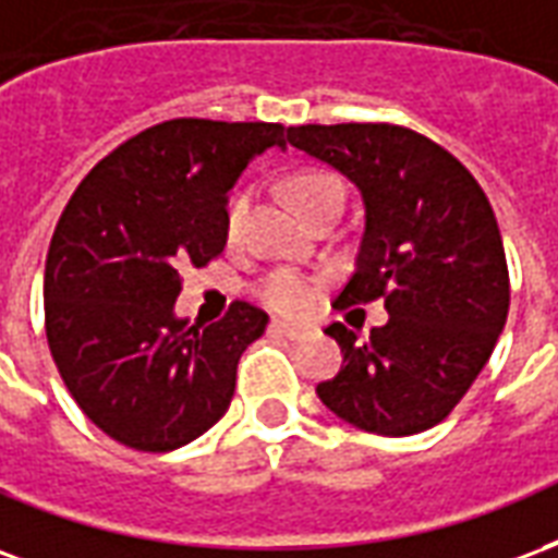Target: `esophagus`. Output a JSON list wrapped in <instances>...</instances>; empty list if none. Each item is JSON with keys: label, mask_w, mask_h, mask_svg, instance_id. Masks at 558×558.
<instances>
[{"label": "esophagus", "mask_w": 558, "mask_h": 558, "mask_svg": "<svg viewBox=\"0 0 558 558\" xmlns=\"http://www.w3.org/2000/svg\"><path fill=\"white\" fill-rule=\"evenodd\" d=\"M270 327L276 329V332H282V336H288V339H303L306 336V327H300V324H288V320H274Z\"/></svg>", "instance_id": "esophagus-1"}]
</instances>
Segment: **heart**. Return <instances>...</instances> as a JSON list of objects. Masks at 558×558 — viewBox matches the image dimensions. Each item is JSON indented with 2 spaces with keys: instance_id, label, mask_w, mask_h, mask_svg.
Segmentation results:
<instances>
[{
  "instance_id": "heart-1",
  "label": "heart",
  "mask_w": 558,
  "mask_h": 558,
  "mask_svg": "<svg viewBox=\"0 0 558 558\" xmlns=\"http://www.w3.org/2000/svg\"><path fill=\"white\" fill-rule=\"evenodd\" d=\"M284 193H288V202L296 207V214L306 219L320 205H327L332 198H341V186L336 178H329L324 172H300L284 184ZM246 207H250V193L231 195L229 207H226V231L229 234L240 229V222L246 217ZM264 300L279 312H300L312 300V284L300 274L279 270L264 282Z\"/></svg>"
}]
</instances>
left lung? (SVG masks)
Listing matches in <instances>:
<instances>
[{
  "label": "left lung",
  "mask_w": 558,
  "mask_h": 558,
  "mask_svg": "<svg viewBox=\"0 0 558 558\" xmlns=\"http://www.w3.org/2000/svg\"><path fill=\"white\" fill-rule=\"evenodd\" d=\"M288 142L344 174L363 198L356 270L336 308L384 300L389 320L356 339L341 324V372L318 398L353 428L408 437L466 396L508 315L494 207L449 150L396 124H303Z\"/></svg>",
  "instance_id": "1"
}]
</instances>
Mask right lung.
Listing matches in <instances>:
<instances>
[{
	"label": "right lung",
	"mask_w": 558,
	"mask_h": 558,
	"mask_svg": "<svg viewBox=\"0 0 558 558\" xmlns=\"http://www.w3.org/2000/svg\"><path fill=\"white\" fill-rule=\"evenodd\" d=\"M282 124L174 118L128 140L76 186L52 234L44 315L68 392L107 437L181 449L229 410L240 353L267 315L234 303L210 327L174 315L186 264L226 250L229 190Z\"/></svg>",
	"instance_id": "add662e5"
}]
</instances>
